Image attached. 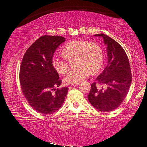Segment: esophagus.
Here are the masks:
<instances>
[{
    "label": "esophagus",
    "mask_w": 147,
    "mask_h": 147,
    "mask_svg": "<svg viewBox=\"0 0 147 147\" xmlns=\"http://www.w3.org/2000/svg\"><path fill=\"white\" fill-rule=\"evenodd\" d=\"M78 83H76V84H72V86H76V85H78ZM70 88V87H69Z\"/></svg>",
    "instance_id": "34e87169"
}]
</instances>
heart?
<instances>
[{
  "label": "heart",
  "instance_id": "1",
  "mask_svg": "<svg viewBox=\"0 0 147 147\" xmlns=\"http://www.w3.org/2000/svg\"><path fill=\"white\" fill-rule=\"evenodd\" d=\"M76 57L75 69H71L64 78L67 84L79 83L85 79L90 72H96L102 67L104 55L101 47L96 42L83 40H73L66 44L62 54H55L52 59V64L56 71L65 74L69 70L68 59Z\"/></svg>",
  "mask_w": 147,
  "mask_h": 147
}]
</instances>
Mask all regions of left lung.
<instances>
[{"mask_svg": "<svg viewBox=\"0 0 147 147\" xmlns=\"http://www.w3.org/2000/svg\"><path fill=\"white\" fill-rule=\"evenodd\" d=\"M94 36L104 39L108 64L96 82L91 84L88 98L97 110L111 112L121 105L128 94L132 82L131 66L125 50L117 41L104 34Z\"/></svg>", "mask_w": 147, "mask_h": 147, "instance_id": "1", "label": "left lung"}]
</instances>
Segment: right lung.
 Here are the masks:
<instances>
[{
	"label": "right lung",
	"mask_w": 147,
	"mask_h": 147,
	"mask_svg": "<svg viewBox=\"0 0 147 147\" xmlns=\"http://www.w3.org/2000/svg\"><path fill=\"white\" fill-rule=\"evenodd\" d=\"M65 41L61 36L44 35L26 50L20 67L22 92L30 106L43 115H51L61 108L68 92L59 89V75L52 64L57 47Z\"/></svg>",
	"instance_id": "1"
}]
</instances>
